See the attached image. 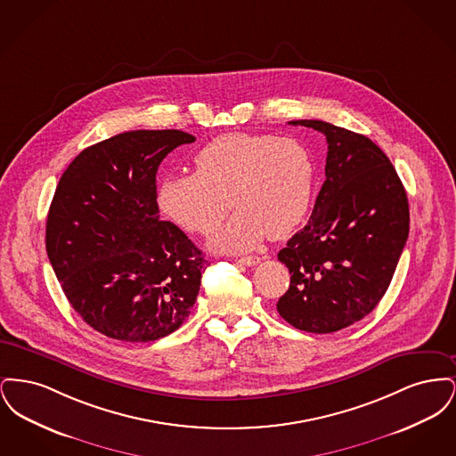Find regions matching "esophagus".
Listing matches in <instances>:
<instances>
[{"label": "esophagus", "mask_w": 456, "mask_h": 456, "mask_svg": "<svg viewBox=\"0 0 456 456\" xmlns=\"http://www.w3.org/2000/svg\"><path fill=\"white\" fill-rule=\"evenodd\" d=\"M238 261L240 265H246V266H255V265H258L261 260L258 256H244V258H239Z\"/></svg>", "instance_id": "1"}]
</instances>
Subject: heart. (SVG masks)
<instances>
[{
	"mask_svg": "<svg viewBox=\"0 0 456 456\" xmlns=\"http://www.w3.org/2000/svg\"><path fill=\"white\" fill-rule=\"evenodd\" d=\"M193 162L195 173L169 174L159 183L157 205L184 231L207 234L232 201L238 212L210 238L214 249L240 253L266 234L285 238L307 214L314 167L294 138L225 133L201 147Z\"/></svg>",
	"mask_w": 456,
	"mask_h": 456,
	"instance_id": "obj_1",
	"label": "heart"
}]
</instances>
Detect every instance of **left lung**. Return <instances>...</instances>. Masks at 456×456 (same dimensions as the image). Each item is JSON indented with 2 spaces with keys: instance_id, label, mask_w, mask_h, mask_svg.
Returning <instances> with one entry per match:
<instances>
[{
  "instance_id": "obj_1",
  "label": "left lung",
  "mask_w": 456,
  "mask_h": 456,
  "mask_svg": "<svg viewBox=\"0 0 456 456\" xmlns=\"http://www.w3.org/2000/svg\"><path fill=\"white\" fill-rule=\"evenodd\" d=\"M290 125L325 134L326 179L303 231L279 253L290 285L277 311L297 330L331 333L368 316L390 287L409 238V200L368 136L320 119Z\"/></svg>"
}]
</instances>
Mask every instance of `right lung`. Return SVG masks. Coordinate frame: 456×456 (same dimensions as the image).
I'll use <instances>...</instances> for the list:
<instances>
[{"label":"right lung","instance_id":"obj_1","mask_svg":"<svg viewBox=\"0 0 456 456\" xmlns=\"http://www.w3.org/2000/svg\"><path fill=\"white\" fill-rule=\"evenodd\" d=\"M179 130L119 133L78 153L56 188L45 249L66 299L109 338L152 342L171 335L196 301L203 253L159 216L155 174Z\"/></svg>","mask_w":456,"mask_h":456}]
</instances>
